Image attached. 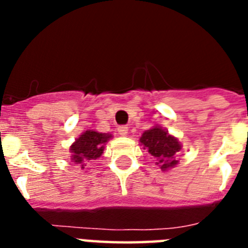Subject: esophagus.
Wrapping results in <instances>:
<instances>
[{
	"label": "esophagus",
	"mask_w": 248,
	"mask_h": 248,
	"mask_svg": "<svg viewBox=\"0 0 248 248\" xmlns=\"http://www.w3.org/2000/svg\"><path fill=\"white\" fill-rule=\"evenodd\" d=\"M128 130L129 128L126 125H120L119 128H118V131H119V134L122 135V137H126V135H128Z\"/></svg>",
	"instance_id": "obj_1"
}]
</instances>
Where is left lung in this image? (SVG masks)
I'll return each instance as SVG.
<instances>
[{
  "label": "left lung",
  "mask_w": 248,
  "mask_h": 248,
  "mask_svg": "<svg viewBox=\"0 0 248 248\" xmlns=\"http://www.w3.org/2000/svg\"><path fill=\"white\" fill-rule=\"evenodd\" d=\"M140 144L157 160L156 164L163 171L174 168L179 163L175 155L181 150L180 141L161 126H154L144 131L140 138Z\"/></svg>",
  "instance_id": "obj_1"
}]
</instances>
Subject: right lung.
<instances>
[{
    "mask_svg": "<svg viewBox=\"0 0 248 248\" xmlns=\"http://www.w3.org/2000/svg\"><path fill=\"white\" fill-rule=\"evenodd\" d=\"M111 138V134L98 133L95 130H85L71 145L72 161L84 169L89 160H95L102 156L105 143Z\"/></svg>",
    "mask_w": 248,
    "mask_h": 248,
    "instance_id": "obj_1",
    "label": "right lung"
}]
</instances>
